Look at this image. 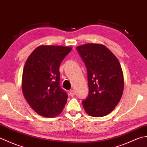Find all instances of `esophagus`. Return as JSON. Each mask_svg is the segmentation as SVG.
<instances>
[{"label": "esophagus", "mask_w": 147, "mask_h": 147, "mask_svg": "<svg viewBox=\"0 0 147 147\" xmlns=\"http://www.w3.org/2000/svg\"><path fill=\"white\" fill-rule=\"evenodd\" d=\"M69 94L70 95V96H71V97L74 96V95H75V91H74V90H72V89H71V90H70V91H69Z\"/></svg>", "instance_id": "1"}]
</instances>
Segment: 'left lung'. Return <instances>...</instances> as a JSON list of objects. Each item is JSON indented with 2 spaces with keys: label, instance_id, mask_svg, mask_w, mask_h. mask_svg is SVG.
Listing matches in <instances>:
<instances>
[{
  "label": "left lung",
  "instance_id": "obj_1",
  "mask_svg": "<svg viewBox=\"0 0 147 147\" xmlns=\"http://www.w3.org/2000/svg\"><path fill=\"white\" fill-rule=\"evenodd\" d=\"M88 71L89 94L82 105L88 115L100 117L109 114L117 105L124 91L121 64L112 52L101 44L77 46Z\"/></svg>",
  "mask_w": 147,
  "mask_h": 147
}]
</instances>
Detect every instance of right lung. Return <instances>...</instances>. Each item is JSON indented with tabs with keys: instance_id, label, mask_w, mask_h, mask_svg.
<instances>
[{
	"instance_id": "obj_1",
	"label": "right lung",
	"mask_w": 147,
	"mask_h": 147,
	"mask_svg": "<svg viewBox=\"0 0 147 147\" xmlns=\"http://www.w3.org/2000/svg\"><path fill=\"white\" fill-rule=\"evenodd\" d=\"M72 47L42 45L28 56L24 66L22 91L38 115L53 118L60 114L68 95L59 86V68Z\"/></svg>"
}]
</instances>
